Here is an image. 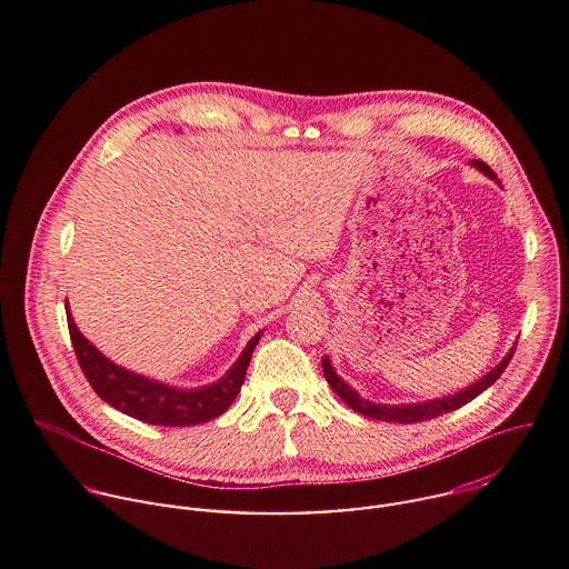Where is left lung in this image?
Here are the masks:
<instances>
[{"mask_svg":"<svg viewBox=\"0 0 569 569\" xmlns=\"http://www.w3.org/2000/svg\"><path fill=\"white\" fill-rule=\"evenodd\" d=\"M470 167L477 169L479 173H483L486 178H491L500 184L498 176L483 164V161L479 159H472ZM502 187V184H500ZM513 351L516 347L509 349V353L489 371L483 378L475 380L472 385H468L466 389H459L457 393H450V396H441V398H432V400H423V402H408V405H387V402H373L369 398H362L349 382H345L338 371L333 369L329 356H323L321 360V369H323V376H327L329 385L333 387V391L349 405L351 410L369 417V419H376V421H387V423H419V421H428V419H437L446 412H452V410H459L461 405L470 402L475 396H479L481 391L489 389L500 376L502 371L507 369V365L511 362L513 358Z\"/></svg>","mask_w":569,"mask_h":569,"instance_id":"8db88e82","label":"left lung"}]
</instances>
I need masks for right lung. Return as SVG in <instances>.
<instances>
[{
    "mask_svg": "<svg viewBox=\"0 0 569 569\" xmlns=\"http://www.w3.org/2000/svg\"><path fill=\"white\" fill-rule=\"evenodd\" d=\"M64 310L78 365L94 391L108 405H112L114 410L150 426L184 428L207 423L220 417L238 396L240 385L246 380L248 365L252 360V351L263 336V331H259L246 345V349H242L238 360L218 380L202 387H176L112 362L78 331L69 310V301L64 303Z\"/></svg>",
    "mask_w": 569,
    "mask_h": 569,
    "instance_id": "add662e5",
    "label": "right lung"
}]
</instances>
